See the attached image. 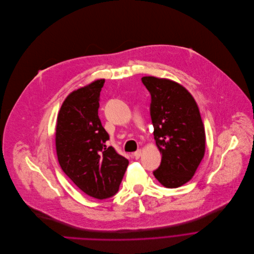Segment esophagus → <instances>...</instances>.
Listing matches in <instances>:
<instances>
[{"instance_id": "34e87169", "label": "esophagus", "mask_w": 254, "mask_h": 254, "mask_svg": "<svg viewBox=\"0 0 254 254\" xmlns=\"http://www.w3.org/2000/svg\"><path fill=\"white\" fill-rule=\"evenodd\" d=\"M141 155H142V151H141V150H137L136 152H134V154H133V156H134L135 159H139Z\"/></svg>"}]
</instances>
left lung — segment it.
<instances>
[{
    "label": "left lung",
    "instance_id": "8db88e82",
    "mask_svg": "<svg viewBox=\"0 0 254 254\" xmlns=\"http://www.w3.org/2000/svg\"><path fill=\"white\" fill-rule=\"evenodd\" d=\"M151 95L150 115L154 139L162 154L155 178L167 188H177L194 175L205 153V131L192 95L180 84L143 77Z\"/></svg>",
    "mask_w": 254,
    "mask_h": 254
}]
</instances>
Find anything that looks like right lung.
<instances>
[{"instance_id": "1", "label": "right lung", "mask_w": 254, "mask_h": 254, "mask_svg": "<svg viewBox=\"0 0 254 254\" xmlns=\"http://www.w3.org/2000/svg\"><path fill=\"white\" fill-rule=\"evenodd\" d=\"M105 79L72 92L57 118L56 150L64 173L84 193L97 199L115 195L129 161L106 146L109 134L98 116Z\"/></svg>"}]
</instances>
